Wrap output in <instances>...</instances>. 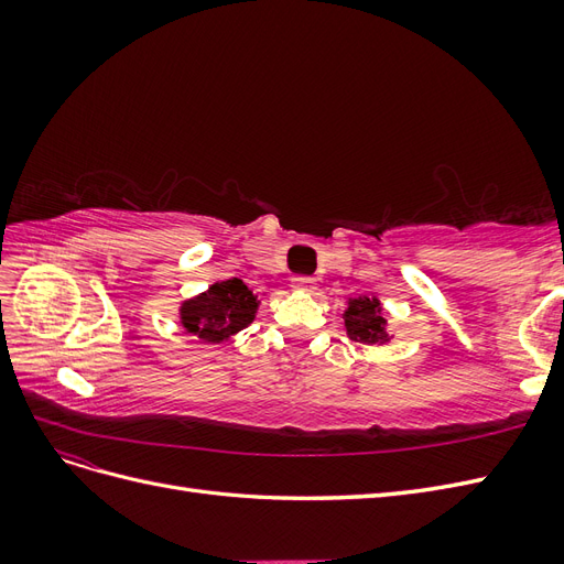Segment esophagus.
<instances>
[{
	"instance_id": "obj_1",
	"label": "esophagus",
	"mask_w": 564,
	"mask_h": 564,
	"mask_svg": "<svg viewBox=\"0 0 564 564\" xmlns=\"http://www.w3.org/2000/svg\"><path fill=\"white\" fill-rule=\"evenodd\" d=\"M292 286L299 289V292H313L315 280L311 275H299V278L292 280Z\"/></svg>"
}]
</instances>
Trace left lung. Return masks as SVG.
Returning a JSON list of instances; mask_svg holds the SVG:
<instances>
[{
	"label": "left lung",
	"mask_w": 564,
	"mask_h": 564,
	"mask_svg": "<svg viewBox=\"0 0 564 564\" xmlns=\"http://www.w3.org/2000/svg\"><path fill=\"white\" fill-rule=\"evenodd\" d=\"M386 319L381 315L379 301L369 296H360L350 301V308L346 313V329L352 340H369V344H377L383 338Z\"/></svg>",
	"instance_id": "obj_1"
}]
</instances>
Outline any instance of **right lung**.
<instances>
[{"mask_svg":"<svg viewBox=\"0 0 564 564\" xmlns=\"http://www.w3.org/2000/svg\"><path fill=\"white\" fill-rule=\"evenodd\" d=\"M256 308H259V303H256L249 286L240 278H232L216 282L207 294L197 296L195 301H185L181 319L187 332L197 334L202 340H209V344H218V340H226L251 324Z\"/></svg>","mask_w":564,"mask_h":564,"instance_id":"obj_1","label":"right lung"}]
</instances>
